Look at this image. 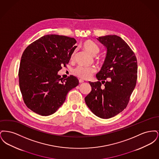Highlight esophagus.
I'll list each match as a JSON object with an SVG mask.
<instances>
[{
  "instance_id": "1",
  "label": "esophagus",
  "mask_w": 159,
  "mask_h": 159,
  "mask_svg": "<svg viewBox=\"0 0 159 159\" xmlns=\"http://www.w3.org/2000/svg\"><path fill=\"white\" fill-rule=\"evenodd\" d=\"M79 83H82L84 82V80H83V79H79Z\"/></svg>"
}]
</instances>
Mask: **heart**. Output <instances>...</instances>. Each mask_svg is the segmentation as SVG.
Instances as JSON below:
<instances>
[{
    "label": "heart",
    "mask_w": 159,
    "mask_h": 159,
    "mask_svg": "<svg viewBox=\"0 0 159 159\" xmlns=\"http://www.w3.org/2000/svg\"><path fill=\"white\" fill-rule=\"evenodd\" d=\"M83 47L86 51L94 56L98 53L99 51L98 45L90 40H85L83 43ZM73 57V55H72V58ZM95 72L96 69L95 67L83 66H79L73 70V73L75 75L84 79L90 78Z\"/></svg>",
    "instance_id": "obj_1"
}]
</instances>
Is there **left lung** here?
I'll return each instance as SVG.
<instances>
[{"mask_svg":"<svg viewBox=\"0 0 159 159\" xmlns=\"http://www.w3.org/2000/svg\"><path fill=\"white\" fill-rule=\"evenodd\" d=\"M97 40L107 49L106 58L96 75L98 81L89 82L92 91L84 100L95 115L109 119L120 113L128 104L136 86L137 60L130 48L119 36L108 35Z\"/></svg>","mask_w":159,"mask_h":159,"instance_id":"obj_1","label":"left lung"}]
</instances>
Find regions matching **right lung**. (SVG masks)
Returning <instances> with one entry per match:
<instances>
[{"instance_id": "1", "label": "right lung", "mask_w": 159, "mask_h": 159, "mask_svg": "<svg viewBox=\"0 0 159 159\" xmlns=\"http://www.w3.org/2000/svg\"><path fill=\"white\" fill-rule=\"evenodd\" d=\"M75 39L48 34L28 46L20 62V88L27 107L47 116L55 113L64 102L68 92L79 80L71 75L62 80L58 72L68 64L77 46Z\"/></svg>"}]
</instances>
